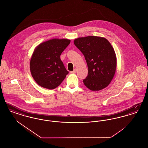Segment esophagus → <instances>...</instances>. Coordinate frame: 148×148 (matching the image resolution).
Returning <instances> with one entry per match:
<instances>
[{
	"instance_id": "1",
	"label": "esophagus",
	"mask_w": 148,
	"mask_h": 148,
	"mask_svg": "<svg viewBox=\"0 0 148 148\" xmlns=\"http://www.w3.org/2000/svg\"><path fill=\"white\" fill-rule=\"evenodd\" d=\"M77 69H74V71H71L70 73H71V74H74V73H77Z\"/></svg>"
}]
</instances>
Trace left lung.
Returning <instances> with one entry per match:
<instances>
[{
    "instance_id": "1",
    "label": "left lung",
    "mask_w": 148,
    "mask_h": 148,
    "mask_svg": "<svg viewBox=\"0 0 148 148\" xmlns=\"http://www.w3.org/2000/svg\"><path fill=\"white\" fill-rule=\"evenodd\" d=\"M75 45L83 54L88 65V74L83 80L92 91H98L109 84L116 68V57L113 47L105 38L88 36L78 38Z\"/></svg>"
}]
</instances>
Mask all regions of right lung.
<instances>
[{"mask_svg":"<svg viewBox=\"0 0 148 148\" xmlns=\"http://www.w3.org/2000/svg\"><path fill=\"white\" fill-rule=\"evenodd\" d=\"M71 40L53 39L38 45L30 62L32 75L42 88L54 89L58 87L69 72L60 56L68 46Z\"/></svg>","mask_w":148,"mask_h":148,"instance_id":"obj_1","label":"right lung"}]
</instances>
